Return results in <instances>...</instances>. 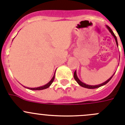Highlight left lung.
<instances>
[{
    "instance_id": "8db88e82",
    "label": "left lung",
    "mask_w": 125,
    "mask_h": 125,
    "mask_svg": "<svg viewBox=\"0 0 125 125\" xmlns=\"http://www.w3.org/2000/svg\"><path fill=\"white\" fill-rule=\"evenodd\" d=\"M106 27H107V28H108V30H109V32H110L111 33V34H112V35L114 36V38H115V41H116V45H117V46H118V41H117L116 37L115 34H114V32H113L112 30H111V28H109V26H106ZM114 74H115V73H114ZM114 74L113 75L111 76V77L109 78V79H108V80H107V81H106V82H103V83H101V84H99V85H87V84H85V83H83V82H81V81H80V80H79V78H78L77 75V73H76V70H75V71L74 73H73V77H74V79H75V81H76V82H77V83H79V85H81V86L83 87H85V88H87V89H96V88H98V87H101V86H103V85H105V84H106V83H108V82H109V81H110L111 79V78L113 77V76L114 75Z\"/></svg>"
}]
</instances>
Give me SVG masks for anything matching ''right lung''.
<instances>
[{
	"instance_id": "1",
	"label": "right lung",
	"mask_w": 125,
	"mask_h": 125,
	"mask_svg": "<svg viewBox=\"0 0 125 125\" xmlns=\"http://www.w3.org/2000/svg\"><path fill=\"white\" fill-rule=\"evenodd\" d=\"M54 79H55V74H54L53 77V78L52 79V80H51L48 83H46V85H43V86H41V87H35V88H29V87H27L28 89H31V90H43V89H47L48 87H49L51 85V84H52V83H53V82Z\"/></svg>"
}]
</instances>
